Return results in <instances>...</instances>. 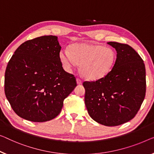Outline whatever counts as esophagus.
Masks as SVG:
<instances>
[{
  "label": "esophagus",
  "instance_id": "34e87169",
  "mask_svg": "<svg viewBox=\"0 0 154 154\" xmlns=\"http://www.w3.org/2000/svg\"><path fill=\"white\" fill-rule=\"evenodd\" d=\"M77 84H82V81L79 78H77Z\"/></svg>",
  "mask_w": 154,
  "mask_h": 154
}]
</instances>
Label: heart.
<instances>
[{
  "mask_svg": "<svg viewBox=\"0 0 154 154\" xmlns=\"http://www.w3.org/2000/svg\"><path fill=\"white\" fill-rule=\"evenodd\" d=\"M59 57L68 70H71L78 64L84 77L97 80L104 77L112 70L116 60V54L111 48L80 43L71 45L69 51L61 50Z\"/></svg>",
  "mask_w": 154,
  "mask_h": 154,
  "instance_id": "b5f03b06",
  "label": "heart"
}]
</instances>
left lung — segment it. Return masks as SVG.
Here are the masks:
<instances>
[{
    "label": "left lung",
    "instance_id": "obj_1",
    "mask_svg": "<svg viewBox=\"0 0 154 154\" xmlns=\"http://www.w3.org/2000/svg\"><path fill=\"white\" fill-rule=\"evenodd\" d=\"M117 52L112 70L97 81L83 83L89 116L101 125L115 127L136 116L146 93L144 61L134 48L125 43L108 42Z\"/></svg>",
    "mask_w": 154,
    "mask_h": 154
}]
</instances>
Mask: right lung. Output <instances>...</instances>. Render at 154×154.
<instances>
[{
  "mask_svg": "<svg viewBox=\"0 0 154 154\" xmlns=\"http://www.w3.org/2000/svg\"><path fill=\"white\" fill-rule=\"evenodd\" d=\"M61 48L57 36H40L23 43L9 61L5 93L20 118L35 122L52 120L76 87V78L62 67Z\"/></svg>",
  "mask_w": 154,
  "mask_h": 154,
  "instance_id": "1",
  "label": "right lung"
}]
</instances>
